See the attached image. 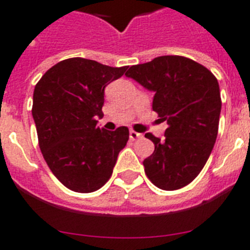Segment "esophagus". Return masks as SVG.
<instances>
[{
    "instance_id": "34e87169",
    "label": "esophagus",
    "mask_w": 250,
    "mask_h": 250,
    "mask_svg": "<svg viewBox=\"0 0 250 250\" xmlns=\"http://www.w3.org/2000/svg\"><path fill=\"white\" fill-rule=\"evenodd\" d=\"M141 137H143L141 133L136 132V131H132V129L129 131V139H131V140H137V139H141Z\"/></svg>"
}]
</instances>
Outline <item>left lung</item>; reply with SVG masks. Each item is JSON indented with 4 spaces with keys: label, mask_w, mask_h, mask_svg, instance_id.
<instances>
[{
    "label": "left lung",
    "mask_w": 250,
    "mask_h": 250,
    "mask_svg": "<svg viewBox=\"0 0 250 250\" xmlns=\"http://www.w3.org/2000/svg\"><path fill=\"white\" fill-rule=\"evenodd\" d=\"M125 76L154 92L153 110L167 123L164 140L145 133L154 143V152L143 162L145 174L164 190L186 187L204 168L217 140L222 109L217 78L180 56L135 64Z\"/></svg>",
    "instance_id": "8db88e82"
}]
</instances>
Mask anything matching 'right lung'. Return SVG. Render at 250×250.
I'll list each match as a JSON object with an SVG mask.
<instances>
[{
	"label": "right lung",
	"instance_id": "obj_1",
	"mask_svg": "<svg viewBox=\"0 0 250 250\" xmlns=\"http://www.w3.org/2000/svg\"><path fill=\"white\" fill-rule=\"evenodd\" d=\"M125 70L76 57L54 64L35 86L32 117L40 150L56 178L74 192L100 189L128 141L125 125L97 127L106 85Z\"/></svg>",
	"mask_w": 250,
	"mask_h": 250
}]
</instances>
